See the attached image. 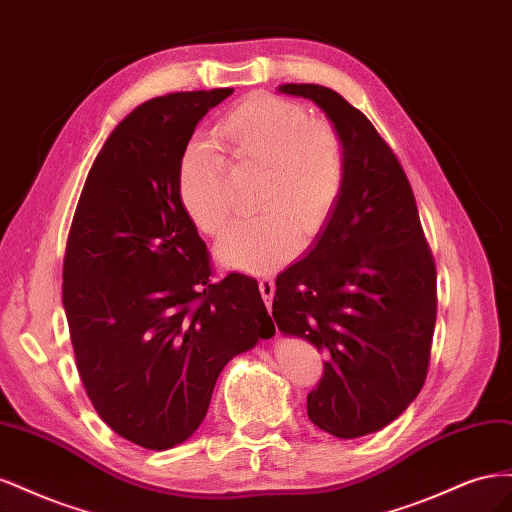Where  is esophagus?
<instances>
[{"label": "esophagus", "instance_id": "34e87169", "mask_svg": "<svg viewBox=\"0 0 512 512\" xmlns=\"http://www.w3.org/2000/svg\"><path fill=\"white\" fill-rule=\"evenodd\" d=\"M258 288H260L262 299H265V305L271 309V301H273V294H275V284H273L271 277H262V280L258 282Z\"/></svg>", "mask_w": 512, "mask_h": 512}]
</instances>
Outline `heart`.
Listing matches in <instances>:
<instances>
[{
    "mask_svg": "<svg viewBox=\"0 0 512 512\" xmlns=\"http://www.w3.org/2000/svg\"><path fill=\"white\" fill-rule=\"evenodd\" d=\"M215 143L192 138L177 170L179 200L190 220L218 237L230 220L224 194L226 164L258 173L256 220L232 226L218 243L226 267L269 273L312 245L327 228L346 183L339 134L309 121L303 106L269 94L243 98L213 128Z\"/></svg>",
    "mask_w": 512,
    "mask_h": 512,
    "instance_id": "b5f03b06",
    "label": "heart"
}]
</instances>
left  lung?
Masks as SVG:
<instances>
[{"mask_svg": "<svg viewBox=\"0 0 512 512\" xmlns=\"http://www.w3.org/2000/svg\"><path fill=\"white\" fill-rule=\"evenodd\" d=\"M312 100L346 153L342 198L312 250L275 280L284 335L329 356L307 416L335 438L380 431L421 393L436 329V262L404 168L371 121L337 91L288 83Z\"/></svg>", "mask_w": 512, "mask_h": 512, "instance_id": "1", "label": "left lung"}]
</instances>
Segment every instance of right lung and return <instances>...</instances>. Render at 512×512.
<instances>
[{
    "label": "right lung",
    "instance_id": "1",
    "mask_svg": "<svg viewBox=\"0 0 512 512\" xmlns=\"http://www.w3.org/2000/svg\"><path fill=\"white\" fill-rule=\"evenodd\" d=\"M232 91L136 106L106 138L70 226L61 299L76 367L102 421L151 451L188 440L224 365L275 333L254 277L213 282L177 190L183 147Z\"/></svg>",
    "mask_w": 512,
    "mask_h": 512
}]
</instances>
